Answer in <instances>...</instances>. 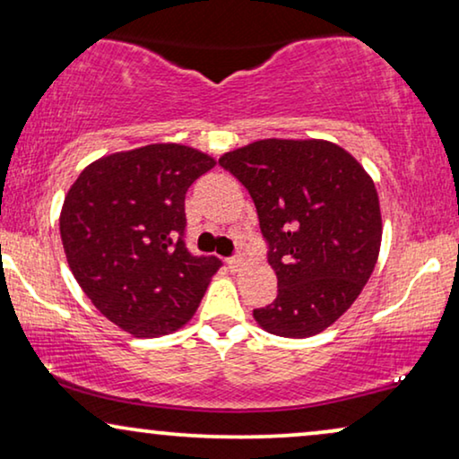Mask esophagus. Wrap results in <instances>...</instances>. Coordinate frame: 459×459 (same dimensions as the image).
Here are the masks:
<instances>
[{
  "label": "esophagus",
  "instance_id": "esophagus-1",
  "mask_svg": "<svg viewBox=\"0 0 459 459\" xmlns=\"http://www.w3.org/2000/svg\"><path fill=\"white\" fill-rule=\"evenodd\" d=\"M225 265H228L230 272H238L242 267V256H231V259L225 261Z\"/></svg>",
  "mask_w": 459,
  "mask_h": 459
}]
</instances>
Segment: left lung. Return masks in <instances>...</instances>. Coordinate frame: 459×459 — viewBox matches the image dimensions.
<instances>
[{"instance_id": "1", "label": "left lung", "mask_w": 459, "mask_h": 459, "mask_svg": "<svg viewBox=\"0 0 459 459\" xmlns=\"http://www.w3.org/2000/svg\"><path fill=\"white\" fill-rule=\"evenodd\" d=\"M219 165L255 200L278 297L253 317L275 336L309 338L359 297L380 255L374 179L328 140L269 137L230 150Z\"/></svg>"}]
</instances>
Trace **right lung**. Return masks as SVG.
Masks as SVG:
<instances>
[{"instance_id": "obj_1", "label": "right lung", "mask_w": 459, "mask_h": 459, "mask_svg": "<svg viewBox=\"0 0 459 459\" xmlns=\"http://www.w3.org/2000/svg\"><path fill=\"white\" fill-rule=\"evenodd\" d=\"M215 165L192 146L150 143L93 160L66 192L60 238L68 267L93 307L131 336L184 328L221 267L181 240L187 187Z\"/></svg>"}]
</instances>
